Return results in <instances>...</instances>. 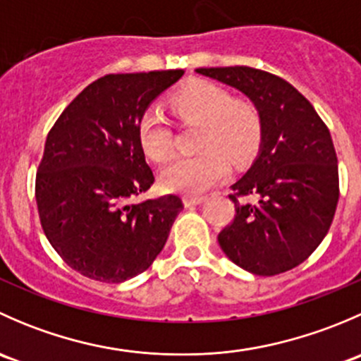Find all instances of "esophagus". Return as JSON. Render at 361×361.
Masks as SVG:
<instances>
[{"mask_svg": "<svg viewBox=\"0 0 361 361\" xmlns=\"http://www.w3.org/2000/svg\"><path fill=\"white\" fill-rule=\"evenodd\" d=\"M204 199H206V197H202V195H185V197H183V204H185V206H187V207L197 206V204L204 202Z\"/></svg>", "mask_w": 361, "mask_h": 361, "instance_id": "34e87169", "label": "esophagus"}]
</instances>
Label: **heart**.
<instances>
[{"instance_id": "obj_1", "label": "heart", "mask_w": 361, "mask_h": 361, "mask_svg": "<svg viewBox=\"0 0 361 361\" xmlns=\"http://www.w3.org/2000/svg\"><path fill=\"white\" fill-rule=\"evenodd\" d=\"M171 108L181 120L201 122L197 148L202 152L167 162L159 174L164 190L197 195L220 183L234 164H245L258 152L262 118L253 104L232 99L224 87L211 82H192L171 97ZM137 143L152 160L169 155L173 134L166 116L147 110L137 120Z\"/></svg>"}]
</instances>
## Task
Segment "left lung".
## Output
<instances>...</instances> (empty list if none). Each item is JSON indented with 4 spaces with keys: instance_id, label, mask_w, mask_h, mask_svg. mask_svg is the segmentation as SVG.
Here are the masks:
<instances>
[{
    "instance_id": "1",
    "label": "left lung",
    "mask_w": 361,
    "mask_h": 361,
    "mask_svg": "<svg viewBox=\"0 0 361 361\" xmlns=\"http://www.w3.org/2000/svg\"><path fill=\"white\" fill-rule=\"evenodd\" d=\"M195 73L238 89L262 118L257 159L231 187L235 216L218 234L220 248L251 274L290 271L318 248L336 214L338 169L329 127L293 85L271 73L248 66Z\"/></svg>"
}]
</instances>
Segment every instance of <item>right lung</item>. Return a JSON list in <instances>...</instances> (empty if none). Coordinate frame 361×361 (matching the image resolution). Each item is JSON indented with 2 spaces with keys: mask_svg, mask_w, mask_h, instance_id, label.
<instances>
[{
  "mask_svg": "<svg viewBox=\"0 0 361 361\" xmlns=\"http://www.w3.org/2000/svg\"><path fill=\"white\" fill-rule=\"evenodd\" d=\"M181 69L106 75L61 113L36 174L43 232L71 269L122 283L147 271L169 238L178 195L134 202L154 183L137 120Z\"/></svg>",
  "mask_w": 361,
  "mask_h": 361,
  "instance_id": "add662e5",
  "label": "right lung"
}]
</instances>
